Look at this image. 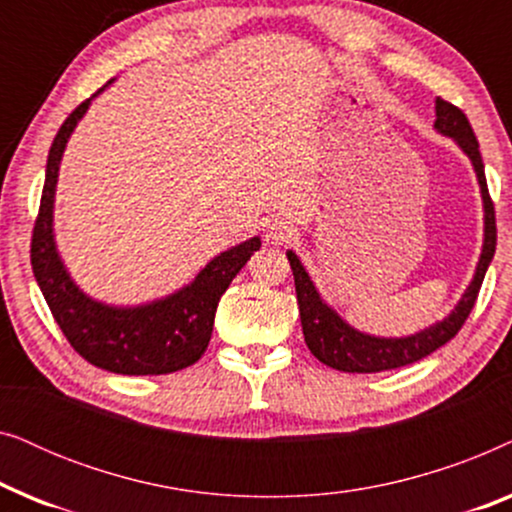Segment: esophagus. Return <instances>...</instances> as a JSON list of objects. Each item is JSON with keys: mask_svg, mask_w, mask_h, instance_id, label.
Wrapping results in <instances>:
<instances>
[{"mask_svg": "<svg viewBox=\"0 0 512 512\" xmlns=\"http://www.w3.org/2000/svg\"><path fill=\"white\" fill-rule=\"evenodd\" d=\"M293 235H296V230L286 219L270 221L268 228H265V242L268 244H286Z\"/></svg>", "mask_w": 512, "mask_h": 512, "instance_id": "esophagus-1", "label": "esophagus"}]
</instances>
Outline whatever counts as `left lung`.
<instances>
[{
	"mask_svg": "<svg viewBox=\"0 0 512 512\" xmlns=\"http://www.w3.org/2000/svg\"><path fill=\"white\" fill-rule=\"evenodd\" d=\"M436 128L443 135L452 137L466 156L473 160L475 172H478V181L482 188V200H485V247H482V256L475 270V277L471 286H468L464 298L454 307L452 314L440 324L426 328V331L410 335V338H373V335H363L347 326L331 307L321 303L317 289L307 277L303 265H300L298 256L289 251V263L293 270V279H296V298L300 310V324H303V335L310 352L317 356L321 363L331 366L342 373H382V370L401 368L408 363H415L424 356L436 352L445 342H450L454 335L461 331L466 324L468 314H471L475 300H478L482 279L492 263L496 251V216H494V202L489 198V188L485 179V165H482L480 144L475 139V132L468 123V118L459 107L452 102L438 97L436 100Z\"/></svg>",
	"mask_w": 512,
	"mask_h": 512,
	"instance_id": "1",
	"label": "left lung"
}]
</instances>
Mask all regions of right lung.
<instances>
[{
    "label": "right lung",
    "mask_w": 512,
    "mask_h": 512,
    "mask_svg": "<svg viewBox=\"0 0 512 512\" xmlns=\"http://www.w3.org/2000/svg\"><path fill=\"white\" fill-rule=\"evenodd\" d=\"M81 102L60 125L46 163L39 214L34 219L30 261L53 319L74 352L93 366L118 375H165L193 366L212 338L216 305L261 240L251 237L216 256L195 282L158 303L118 310L95 303L76 289L62 268L53 242V195L58 165L74 125L86 114Z\"/></svg>",
    "instance_id": "right-lung-1"
}]
</instances>
